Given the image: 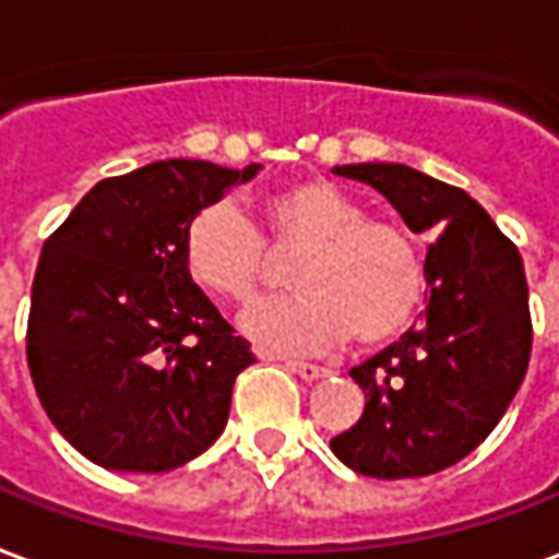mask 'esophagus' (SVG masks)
Wrapping results in <instances>:
<instances>
[{
    "mask_svg": "<svg viewBox=\"0 0 559 559\" xmlns=\"http://www.w3.org/2000/svg\"><path fill=\"white\" fill-rule=\"evenodd\" d=\"M286 368L292 374H298L301 380H322V377L329 374L325 368H319V365H310V361H286Z\"/></svg>",
    "mask_w": 559,
    "mask_h": 559,
    "instance_id": "34e87169",
    "label": "esophagus"
}]
</instances>
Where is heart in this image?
<instances>
[{
  "mask_svg": "<svg viewBox=\"0 0 559 559\" xmlns=\"http://www.w3.org/2000/svg\"><path fill=\"white\" fill-rule=\"evenodd\" d=\"M267 240L301 249L286 298H264L240 317L255 344L322 353L346 334L390 344L414 325L426 298V261L411 230L368 218L359 200L325 179H304L264 200ZM182 261L213 298L249 301L267 271V242L234 198L210 200L185 225Z\"/></svg>",
  "mask_w": 559,
  "mask_h": 559,
  "instance_id": "heart-1",
  "label": "heart"
}]
</instances>
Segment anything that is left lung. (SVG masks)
Returning a JSON list of instances; mask_svg holds the SVG:
<instances>
[{"mask_svg":"<svg viewBox=\"0 0 559 559\" xmlns=\"http://www.w3.org/2000/svg\"><path fill=\"white\" fill-rule=\"evenodd\" d=\"M334 173L371 185L407 228L438 240L423 325L349 371L365 411L331 450L368 478H426L478 448L521 390L533 349L521 252L463 188L404 164Z\"/></svg>","mask_w":559,"mask_h":559,"instance_id":"8db88e82","label":"left lung"}]
</instances>
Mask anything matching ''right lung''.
Masks as SVG:
<instances>
[{
	"label": "right lung",
	"instance_id": "1",
	"mask_svg": "<svg viewBox=\"0 0 559 559\" xmlns=\"http://www.w3.org/2000/svg\"><path fill=\"white\" fill-rule=\"evenodd\" d=\"M169 157L96 182L41 246L26 325L38 402L81 456L169 472L225 432L234 380L255 356L185 271V225L249 182Z\"/></svg>",
	"mask_w": 559,
	"mask_h": 559
}]
</instances>
